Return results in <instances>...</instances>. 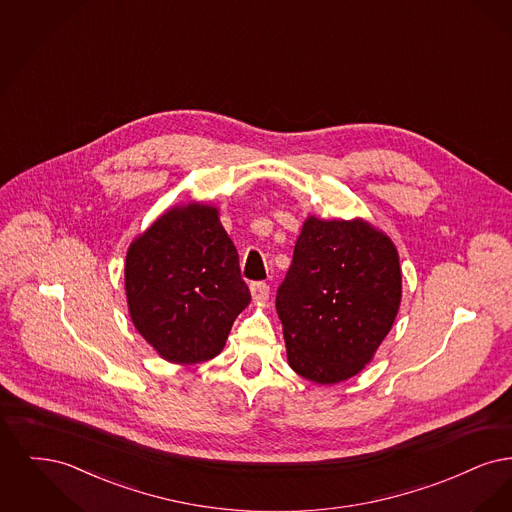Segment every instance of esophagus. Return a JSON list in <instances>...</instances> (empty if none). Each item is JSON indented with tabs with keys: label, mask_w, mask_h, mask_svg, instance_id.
<instances>
[{
	"label": "esophagus",
	"mask_w": 512,
	"mask_h": 512,
	"mask_svg": "<svg viewBox=\"0 0 512 512\" xmlns=\"http://www.w3.org/2000/svg\"><path fill=\"white\" fill-rule=\"evenodd\" d=\"M249 290H251L253 301H257V303L267 301L268 295H270V286H268L267 282H253Z\"/></svg>",
	"instance_id": "34e87169"
}]
</instances>
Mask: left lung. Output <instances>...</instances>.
<instances>
[{"instance_id": "1", "label": "left lung", "mask_w": 512, "mask_h": 512, "mask_svg": "<svg viewBox=\"0 0 512 512\" xmlns=\"http://www.w3.org/2000/svg\"><path fill=\"white\" fill-rule=\"evenodd\" d=\"M399 257L365 220L307 219L276 292L293 370L317 384L355 376L391 330Z\"/></svg>"}]
</instances>
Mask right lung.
I'll use <instances>...</instances> for the list:
<instances>
[{
  "label": "right lung",
  "instance_id": "obj_1",
  "mask_svg": "<svg viewBox=\"0 0 512 512\" xmlns=\"http://www.w3.org/2000/svg\"><path fill=\"white\" fill-rule=\"evenodd\" d=\"M126 297L136 330L163 359L194 365L219 355L251 301L238 251L217 209H172L126 255Z\"/></svg>",
  "mask_w": 512,
  "mask_h": 512
}]
</instances>
